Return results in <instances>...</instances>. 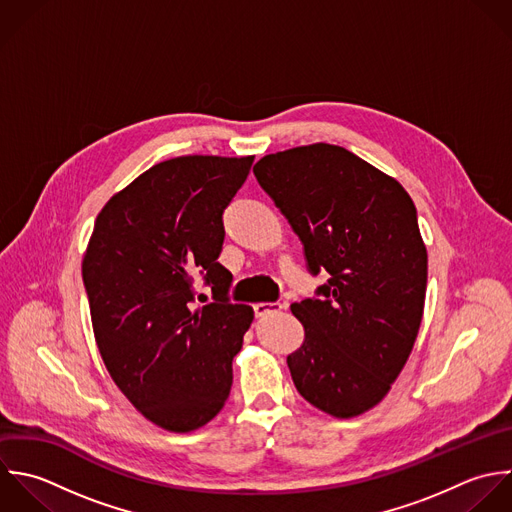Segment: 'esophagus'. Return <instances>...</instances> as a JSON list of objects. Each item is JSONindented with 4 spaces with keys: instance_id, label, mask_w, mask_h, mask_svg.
<instances>
[{
    "instance_id": "obj_1",
    "label": "esophagus",
    "mask_w": 512,
    "mask_h": 512,
    "mask_svg": "<svg viewBox=\"0 0 512 512\" xmlns=\"http://www.w3.org/2000/svg\"><path fill=\"white\" fill-rule=\"evenodd\" d=\"M287 305L285 303H257L253 309H255V315L257 317H265L269 313H279L281 309H285Z\"/></svg>"
}]
</instances>
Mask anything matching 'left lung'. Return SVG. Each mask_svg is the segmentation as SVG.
Returning <instances> with one entry per match:
<instances>
[{"label":"left lung","mask_w":512,"mask_h":512,"mask_svg":"<svg viewBox=\"0 0 512 512\" xmlns=\"http://www.w3.org/2000/svg\"><path fill=\"white\" fill-rule=\"evenodd\" d=\"M263 191L303 243L307 271L329 281L291 305L305 327L287 357L313 407L357 417L403 371L425 307L427 249L417 209L399 181L339 145L265 155L253 167Z\"/></svg>","instance_id":"1"}]
</instances>
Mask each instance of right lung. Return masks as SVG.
<instances>
[{"label": "right lung", "mask_w": 512, "mask_h": 512, "mask_svg": "<svg viewBox=\"0 0 512 512\" xmlns=\"http://www.w3.org/2000/svg\"><path fill=\"white\" fill-rule=\"evenodd\" d=\"M253 157L187 155L153 165L95 219L81 275L101 359L151 423L189 433L209 423L233 385V357L253 323L231 303L217 261L223 213ZM212 301H194V279Z\"/></svg>", "instance_id": "add662e5"}]
</instances>
